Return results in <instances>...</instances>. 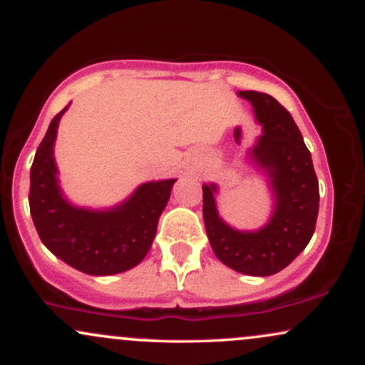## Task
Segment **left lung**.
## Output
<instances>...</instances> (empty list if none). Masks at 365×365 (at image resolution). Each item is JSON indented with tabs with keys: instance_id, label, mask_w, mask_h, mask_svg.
I'll use <instances>...</instances> for the list:
<instances>
[{
	"instance_id": "obj_1",
	"label": "left lung",
	"mask_w": 365,
	"mask_h": 365,
	"mask_svg": "<svg viewBox=\"0 0 365 365\" xmlns=\"http://www.w3.org/2000/svg\"><path fill=\"white\" fill-rule=\"evenodd\" d=\"M252 104L262 133L247 150V159L267 180L273 211L259 230H237L217 212L216 183L202 185V215L212 252L242 274L279 273L307 247L319 212V183L312 158L292 115L273 96L238 91Z\"/></svg>"
}]
</instances>
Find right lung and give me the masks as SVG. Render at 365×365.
I'll return each mask as SVG.
<instances>
[{
    "mask_svg": "<svg viewBox=\"0 0 365 365\" xmlns=\"http://www.w3.org/2000/svg\"><path fill=\"white\" fill-rule=\"evenodd\" d=\"M68 106L51 120L32 163V221L41 242L68 266L92 276L123 273L148 255L177 178L142 183L113 207L75 206L63 194L54 161L58 125Z\"/></svg>",
    "mask_w": 365,
    "mask_h": 365,
    "instance_id": "1",
    "label": "right lung"
}]
</instances>
